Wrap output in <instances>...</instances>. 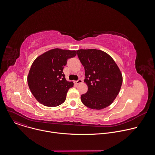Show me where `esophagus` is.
Here are the masks:
<instances>
[{
	"label": "esophagus",
	"mask_w": 155,
	"mask_h": 155,
	"mask_svg": "<svg viewBox=\"0 0 155 155\" xmlns=\"http://www.w3.org/2000/svg\"><path fill=\"white\" fill-rule=\"evenodd\" d=\"M82 83V80H80V79H79L78 81H75V84H80V83Z\"/></svg>",
	"instance_id": "34e87169"
}]
</instances>
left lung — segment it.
<instances>
[{
  "label": "left lung",
  "instance_id": "1",
  "mask_svg": "<svg viewBox=\"0 0 155 155\" xmlns=\"http://www.w3.org/2000/svg\"><path fill=\"white\" fill-rule=\"evenodd\" d=\"M85 70L87 92L81 100L86 107L101 110L110 106L118 95L123 76L114 59L106 52L95 49L77 51Z\"/></svg>",
  "mask_w": 155,
  "mask_h": 155
}]
</instances>
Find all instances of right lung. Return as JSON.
<instances>
[{"instance_id": "add662e5", "label": "right lung", "mask_w": 155, "mask_h": 155, "mask_svg": "<svg viewBox=\"0 0 155 155\" xmlns=\"http://www.w3.org/2000/svg\"><path fill=\"white\" fill-rule=\"evenodd\" d=\"M76 51L55 48L35 58L28 75L29 89L41 104L56 107L64 102L73 82L66 80L63 70L69 58L74 57Z\"/></svg>"}]
</instances>
